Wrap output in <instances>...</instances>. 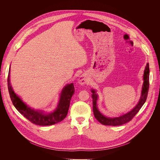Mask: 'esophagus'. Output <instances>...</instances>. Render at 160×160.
Listing matches in <instances>:
<instances>
[{
	"label": "esophagus",
	"mask_w": 160,
	"mask_h": 160,
	"mask_svg": "<svg viewBox=\"0 0 160 160\" xmlns=\"http://www.w3.org/2000/svg\"><path fill=\"white\" fill-rule=\"evenodd\" d=\"M87 82V77L86 75L82 74V76H81L79 77V78L78 79V83L80 85H84Z\"/></svg>",
	"instance_id": "34e87169"
}]
</instances>
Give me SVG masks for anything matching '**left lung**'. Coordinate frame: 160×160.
Returning <instances> with one entry per match:
<instances>
[{"instance_id": "left-lung-1", "label": "left lung", "mask_w": 160, "mask_h": 160, "mask_svg": "<svg viewBox=\"0 0 160 160\" xmlns=\"http://www.w3.org/2000/svg\"><path fill=\"white\" fill-rule=\"evenodd\" d=\"M149 76H150V69L149 64L147 63L144 71L143 74V84L142 86V91L141 93V97L137 104V105L129 112L122 114L119 117L115 118H108L106 117L102 114L98 109L97 106V100L98 98V95L95 93V91L92 89V103H93V112L95 118L97 119L99 122L103 125L106 126H120L124 124H126L130 121L137 114L142 108L143 105L145 103L147 97L148 95V92L149 89Z\"/></svg>"}]
</instances>
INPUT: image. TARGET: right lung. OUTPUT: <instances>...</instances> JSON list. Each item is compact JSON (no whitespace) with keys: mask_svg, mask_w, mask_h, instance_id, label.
Returning a JSON list of instances; mask_svg holds the SVG:
<instances>
[{"mask_svg":"<svg viewBox=\"0 0 160 160\" xmlns=\"http://www.w3.org/2000/svg\"><path fill=\"white\" fill-rule=\"evenodd\" d=\"M8 89L12 102L16 109L30 122L39 126H50L63 121L67 116L70 100L74 93L72 83L67 85L62 90L57 108L51 113L34 110L26 105L14 92L10 82V71L7 79Z\"/></svg>","mask_w":160,"mask_h":160,"instance_id":"add662e5","label":"right lung"}]
</instances>
